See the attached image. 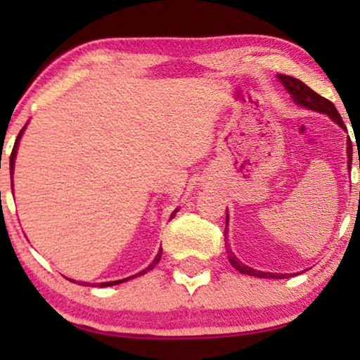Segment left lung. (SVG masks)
Listing matches in <instances>:
<instances>
[{"instance_id": "8db88e82", "label": "left lung", "mask_w": 360, "mask_h": 360, "mask_svg": "<svg viewBox=\"0 0 360 360\" xmlns=\"http://www.w3.org/2000/svg\"><path fill=\"white\" fill-rule=\"evenodd\" d=\"M278 78H280V82L283 83V86L287 88L290 95H292L295 103H298L300 106L308 108V110L324 112V115L333 117V121H336L339 126L346 127L341 115H339L336 106H334L331 101L326 100V98L321 95H318L316 91H313L311 88H309L308 85H304L303 82H300L298 78L288 77V75H278ZM351 164H352V142H351V139H349L347 141V167L349 169H351ZM226 223H228V211H226ZM226 252H228V259H229L231 265H233V267L240 274L252 275V277H259V278H288V277H292V274L290 275L288 274H270V272H260V270H254V269L248 267V265H244L243 262H239V259L236 257L233 252H231L229 248H226Z\"/></svg>"}]
</instances>
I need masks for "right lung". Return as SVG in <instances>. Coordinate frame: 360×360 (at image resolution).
<instances>
[{
  "label": "right lung",
  "instance_id": "add662e5",
  "mask_svg": "<svg viewBox=\"0 0 360 360\" xmlns=\"http://www.w3.org/2000/svg\"><path fill=\"white\" fill-rule=\"evenodd\" d=\"M22 131H24V127L21 129V132H19L18 134V139H16V142H14V147H13V152H11V157H9V170H11V184H13V170H14V159H16V152H18V144H19V139H21V134H22ZM13 186V185H11ZM172 218H174V214H172ZM160 257H162V248H160V250H159V254H157V257L152 260V264L149 265V267H146L144 270H141L139 274H136V275H131V277H127V278H122V280H116V282H103V283H100L98 285V287H111V285H117V283H122V282H126V280H131V278H136V277H139V275H144V274H147L149 272V270H152L155 267L157 264H159V260H160ZM88 285V283H86ZM91 287H93V283H91Z\"/></svg>",
  "mask_w": 360,
  "mask_h": 360
}]
</instances>
